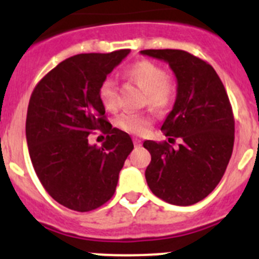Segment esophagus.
I'll use <instances>...</instances> for the list:
<instances>
[{
  "label": "esophagus",
  "instance_id": "obj_1",
  "mask_svg": "<svg viewBox=\"0 0 259 259\" xmlns=\"http://www.w3.org/2000/svg\"><path fill=\"white\" fill-rule=\"evenodd\" d=\"M134 144H135V146H136V148H140V146H141V140H140V139H137V137H135V139H134Z\"/></svg>",
  "mask_w": 259,
  "mask_h": 259
}]
</instances>
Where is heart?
<instances>
[{"instance_id":"b5f03b06","label":"heart","mask_w":259,"mask_h":259,"mask_svg":"<svg viewBox=\"0 0 259 259\" xmlns=\"http://www.w3.org/2000/svg\"><path fill=\"white\" fill-rule=\"evenodd\" d=\"M125 74L145 92L146 102L153 109L159 111L168 109L175 100V81L155 62L148 59L135 62L125 70ZM98 97L105 109L115 110L118 106L115 80L106 77L98 89ZM152 116L143 113H123L116 118V125L131 135L146 134L152 127Z\"/></svg>"}]
</instances>
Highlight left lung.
<instances>
[{
  "label": "left lung",
  "instance_id": "obj_1",
  "mask_svg": "<svg viewBox=\"0 0 259 259\" xmlns=\"http://www.w3.org/2000/svg\"><path fill=\"white\" fill-rule=\"evenodd\" d=\"M141 54L167 62L178 80L176 100L162 124L168 143L146 140L152 161L145 178L150 191L178 206L209 196L223 178L235 141V119L227 92L214 68L178 49H148Z\"/></svg>",
  "mask_w": 259,
  "mask_h": 259
}]
</instances>
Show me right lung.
Segmentation results:
<instances>
[{"label": "right lung", "instance_id": "obj_1", "mask_svg": "<svg viewBox=\"0 0 259 259\" xmlns=\"http://www.w3.org/2000/svg\"><path fill=\"white\" fill-rule=\"evenodd\" d=\"M130 49L77 54L61 62L35 87L27 110L29 157L45 191L58 203L85 212L113 197L119 172L134 149L130 135L105 116L98 89ZM95 131L107 135L91 146Z\"/></svg>", "mask_w": 259, "mask_h": 259}]
</instances>
